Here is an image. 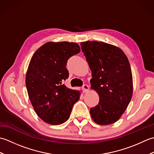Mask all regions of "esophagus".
<instances>
[{
  "label": "esophagus",
  "instance_id": "esophagus-1",
  "mask_svg": "<svg viewBox=\"0 0 154 154\" xmlns=\"http://www.w3.org/2000/svg\"><path fill=\"white\" fill-rule=\"evenodd\" d=\"M82 89L84 91V93H87L89 90V87L87 85H83V86L82 87Z\"/></svg>",
  "mask_w": 154,
  "mask_h": 154
}]
</instances>
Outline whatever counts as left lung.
I'll return each instance as SVG.
<instances>
[{"instance_id":"8db88e82","label":"left lung","mask_w":154,"mask_h":154,"mask_svg":"<svg viewBox=\"0 0 154 154\" xmlns=\"http://www.w3.org/2000/svg\"><path fill=\"white\" fill-rule=\"evenodd\" d=\"M81 50L92 73L91 89L99 96V104L90 109L91 116L99 125H109L120 119L131 100L132 74L124 51L103 42L81 43Z\"/></svg>"}]
</instances>
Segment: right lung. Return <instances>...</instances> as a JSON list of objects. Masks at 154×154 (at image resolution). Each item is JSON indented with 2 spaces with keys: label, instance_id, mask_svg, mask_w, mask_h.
Listing matches in <instances>:
<instances>
[{
  "label": "right lung",
  "instance_id": "add662e5",
  "mask_svg": "<svg viewBox=\"0 0 154 154\" xmlns=\"http://www.w3.org/2000/svg\"><path fill=\"white\" fill-rule=\"evenodd\" d=\"M80 52L77 43L49 42L32 55L26 75L28 97L35 113L49 124L60 125L69 119L80 91L69 89L67 79L69 58Z\"/></svg>",
  "mask_w": 154,
  "mask_h": 154
}]
</instances>
